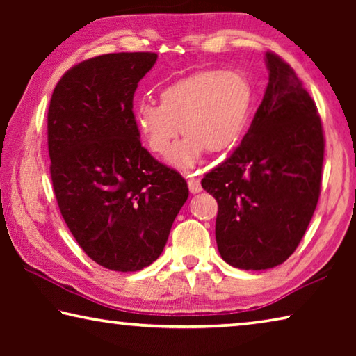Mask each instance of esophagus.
<instances>
[{
    "instance_id": "34e87169",
    "label": "esophagus",
    "mask_w": 356,
    "mask_h": 356,
    "mask_svg": "<svg viewBox=\"0 0 356 356\" xmlns=\"http://www.w3.org/2000/svg\"><path fill=\"white\" fill-rule=\"evenodd\" d=\"M186 182H188V188H190L191 193H200V191L202 190L201 179H200V177L188 176V180H186Z\"/></svg>"
}]
</instances>
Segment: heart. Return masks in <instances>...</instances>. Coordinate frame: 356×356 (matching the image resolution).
<instances>
[{
    "label": "heart",
    "mask_w": 356,
    "mask_h": 356,
    "mask_svg": "<svg viewBox=\"0 0 356 356\" xmlns=\"http://www.w3.org/2000/svg\"><path fill=\"white\" fill-rule=\"evenodd\" d=\"M252 89L236 70H200L168 84L160 91V105L140 100L134 108V125L154 155H165L180 134L170 161L190 168L204 149L220 154L236 146L248 125Z\"/></svg>",
    "instance_id": "heart-1"
}]
</instances>
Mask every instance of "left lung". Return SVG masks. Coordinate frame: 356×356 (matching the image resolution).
I'll list each match as a JSON object with an SVG mask.
<instances>
[{"label": "left lung", "mask_w": 356, "mask_h": 356, "mask_svg": "<svg viewBox=\"0 0 356 356\" xmlns=\"http://www.w3.org/2000/svg\"><path fill=\"white\" fill-rule=\"evenodd\" d=\"M268 84L240 146L201 180L218 202L215 237L232 267L287 261L314 215L325 138L316 102L295 70L267 51Z\"/></svg>", "instance_id": "1"}]
</instances>
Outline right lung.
I'll return each instance as SVG.
<instances>
[{"instance_id":"1","label":"right lung","mask_w":356,"mask_h":356,"mask_svg":"<svg viewBox=\"0 0 356 356\" xmlns=\"http://www.w3.org/2000/svg\"><path fill=\"white\" fill-rule=\"evenodd\" d=\"M150 51L110 53L74 65L47 118L58 207L81 250L102 267L138 272L159 259L188 197L180 174L141 146L134 94Z\"/></svg>"}]
</instances>
